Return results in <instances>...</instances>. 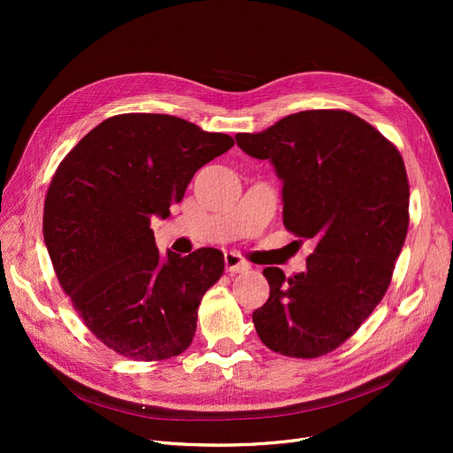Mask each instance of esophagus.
<instances>
[{"instance_id":"obj_1","label":"esophagus","mask_w":453,"mask_h":453,"mask_svg":"<svg viewBox=\"0 0 453 453\" xmlns=\"http://www.w3.org/2000/svg\"><path fill=\"white\" fill-rule=\"evenodd\" d=\"M224 260H226V270L229 273H242V272L250 270V263L239 253H233V251L226 253Z\"/></svg>"}]
</instances>
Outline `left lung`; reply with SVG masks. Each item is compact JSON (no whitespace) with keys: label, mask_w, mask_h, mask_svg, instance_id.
<instances>
[{"label":"left lung","mask_w":453,"mask_h":453,"mask_svg":"<svg viewBox=\"0 0 453 453\" xmlns=\"http://www.w3.org/2000/svg\"><path fill=\"white\" fill-rule=\"evenodd\" d=\"M248 156L282 180V222L316 241L306 270L265 268L270 297L257 334L290 358H319L345 343L386 296L410 226L406 166L389 139L345 110H306L258 134H236Z\"/></svg>","instance_id":"1"}]
</instances>
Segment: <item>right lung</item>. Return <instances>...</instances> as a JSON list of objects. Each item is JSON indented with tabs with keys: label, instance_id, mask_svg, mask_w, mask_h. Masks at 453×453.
<instances>
[{
	"label": "right lung",
	"instance_id": "1",
	"mask_svg": "<svg viewBox=\"0 0 453 453\" xmlns=\"http://www.w3.org/2000/svg\"><path fill=\"white\" fill-rule=\"evenodd\" d=\"M234 145L163 113L113 115L62 159L43 203V241L62 290L91 334L135 362L181 354L224 253L157 251L152 217L166 219L188 181Z\"/></svg>",
	"mask_w": 453,
	"mask_h": 453
}]
</instances>
